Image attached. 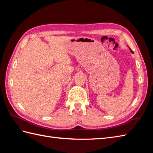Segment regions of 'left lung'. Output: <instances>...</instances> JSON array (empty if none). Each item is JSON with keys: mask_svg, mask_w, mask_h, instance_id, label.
I'll list each match as a JSON object with an SVG mask.
<instances>
[{"mask_svg": "<svg viewBox=\"0 0 153 153\" xmlns=\"http://www.w3.org/2000/svg\"><path fill=\"white\" fill-rule=\"evenodd\" d=\"M129 49H130V51L131 52V53H134V52H133V51H131V48H129Z\"/></svg>", "mask_w": 153, "mask_h": 153, "instance_id": "left-lung-1", "label": "left lung"}]
</instances>
